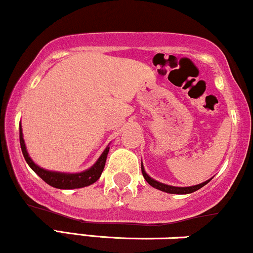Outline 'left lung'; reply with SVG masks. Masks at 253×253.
Segmentation results:
<instances>
[{
    "mask_svg": "<svg viewBox=\"0 0 253 253\" xmlns=\"http://www.w3.org/2000/svg\"><path fill=\"white\" fill-rule=\"evenodd\" d=\"M142 168V174H143V177L147 181L148 183H149L150 186H153L154 188L156 189H160V191L162 192H166V193H170V194H188V193H193L195 191H198V189H200L201 187H204L205 185H207V183L210 182L209 181H205V182L200 183V185H197V186H192V187H174V186H168V185H165V183H161V182H157L154 179H151V177L148 175L147 173L144 171V168H143V165L141 166Z\"/></svg>",
    "mask_w": 253,
    "mask_h": 253,
    "instance_id": "left-lung-1",
    "label": "left lung"
}]
</instances>
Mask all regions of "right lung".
<instances>
[{"mask_svg":"<svg viewBox=\"0 0 253 253\" xmlns=\"http://www.w3.org/2000/svg\"><path fill=\"white\" fill-rule=\"evenodd\" d=\"M20 145L21 150H22L23 157H25L26 162L28 163V166L33 170L37 173L39 176L42 179L44 182L48 183L49 186L55 187L59 189H73V188H82V187L90 186L92 183H94L99 179L100 175L103 173L104 166H105L106 156L109 153V147L103 151V154L100 155L98 161L94 163L93 167H91L88 170L83 171V173L78 174H65V173H56V171H49L46 169L40 168L39 166L35 165L32 161V159L29 157L28 153L26 150L25 141L22 137V131H21L20 126Z\"/></svg>","mask_w":253,"mask_h":253,"instance_id":"add662e5","label":"right lung"}]
</instances>
